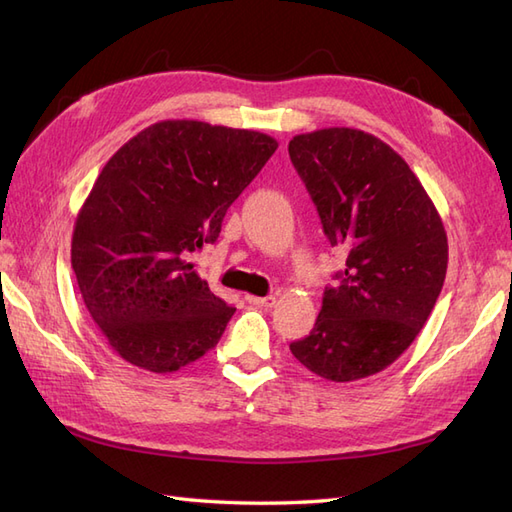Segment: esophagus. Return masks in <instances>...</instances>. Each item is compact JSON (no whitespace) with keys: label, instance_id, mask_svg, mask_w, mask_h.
I'll use <instances>...</instances> for the list:
<instances>
[{"label":"esophagus","instance_id":"esophagus-1","mask_svg":"<svg viewBox=\"0 0 512 512\" xmlns=\"http://www.w3.org/2000/svg\"><path fill=\"white\" fill-rule=\"evenodd\" d=\"M247 302L254 306H263V308H273L278 302L276 295H267V297H256V295H247Z\"/></svg>","mask_w":512,"mask_h":512}]
</instances>
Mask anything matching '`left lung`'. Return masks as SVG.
Instances as JSON below:
<instances>
[{
    "mask_svg": "<svg viewBox=\"0 0 512 512\" xmlns=\"http://www.w3.org/2000/svg\"><path fill=\"white\" fill-rule=\"evenodd\" d=\"M289 156L330 245L345 254L315 328L291 352L332 382L373 376L408 350L443 289V221L406 160L373 134H297Z\"/></svg>",
    "mask_w": 512,
    "mask_h": 512,
    "instance_id": "left-lung-1",
    "label": "left lung"
}]
</instances>
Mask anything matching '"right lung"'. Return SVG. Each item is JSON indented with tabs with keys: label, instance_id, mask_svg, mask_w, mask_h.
<instances>
[{
	"label": "right lung",
	"instance_id": "obj_1",
	"mask_svg": "<svg viewBox=\"0 0 512 512\" xmlns=\"http://www.w3.org/2000/svg\"><path fill=\"white\" fill-rule=\"evenodd\" d=\"M278 149L254 130L160 121L99 173L76 219L71 267L84 306L130 365L171 373L219 343L232 306L189 258Z\"/></svg>",
	"mask_w": 512,
	"mask_h": 512
}]
</instances>
